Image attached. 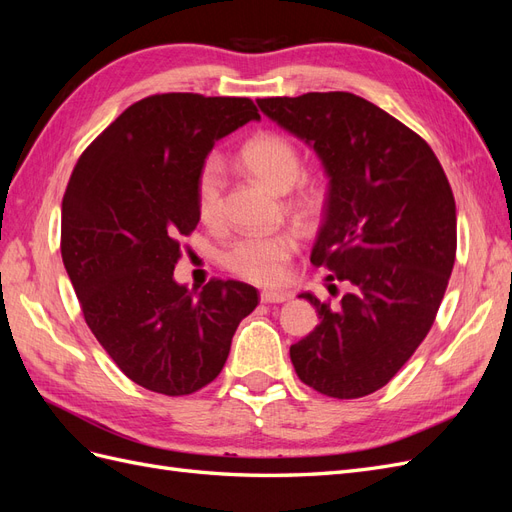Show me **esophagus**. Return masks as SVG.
Wrapping results in <instances>:
<instances>
[{
  "instance_id": "1",
  "label": "esophagus",
  "mask_w": 512,
  "mask_h": 512,
  "mask_svg": "<svg viewBox=\"0 0 512 512\" xmlns=\"http://www.w3.org/2000/svg\"><path fill=\"white\" fill-rule=\"evenodd\" d=\"M260 301L262 303H284V301H288V294L286 292H275V290H262Z\"/></svg>"
}]
</instances>
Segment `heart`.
Returning a JSON list of instances; mask_svg holds the SVG:
<instances>
[{"mask_svg":"<svg viewBox=\"0 0 512 512\" xmlns=\"http://www.w3.org/2000/svg\"><path fill=\"white\" fill-rule=\"evenodd\" d=\"M239 162L254 177L267 183L275 192H288L299 183L303 175V158L299 147L288 136L277 132H258L247 138L237 153ZM224 170L209 160L198 170L196 177V211L207 226L222 222V196H224ZM322 194L316 185L301 183L292 196V205L301 213L312 215L320 207ZM297 252V235L290 230L269 232V235L239 237L224 252V267L241 280L275 286L284 282L288 262Z\"/></svg>","mask_w":512,"mask_h":512,"instance_id":"obj_1","label":"heart"}]
</instances>
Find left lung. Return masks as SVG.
Instances as JSON below:
<instances>
[{
	"mask_svg": "<svg viewBox=\"0 0 512 512\" xmlns=\"http://www.w3.org/2000/svg\"><path fill=\"white\" fill-rule=\"evenodd\" d=\"M258 106L318 153L329 190L309 260L350 286L339 307L301 294L320 324L290 346V361L322 395L365 397L408 363L436 320L457 252L451 183L421 136L348 91Z\"/></svg>",
	"mask_w": 512,
	"mask_h": 512,
	"instance_id": "1",
	"label": "left lung"
}]
</instances>
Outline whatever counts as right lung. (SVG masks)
<instances>
[{"instance_id": "add662e5", "label": "right lung", "mask_w": 512, "mask_h": 512, "mask_svg": "<svg viewBox=\"0 0 512 512\" xmlns=\"http://www.w3.org/2000/svg\"><path fill=\"white\" fill-rule=\"evenodd\" d=\"M260 119L250 98L156 94L128 106L76 162L61 203V258L87 327L132 382L168 397L220 376L258 290L173 277L198 224L196 177L215 141Z\"/></svg>"}]
</instances>
